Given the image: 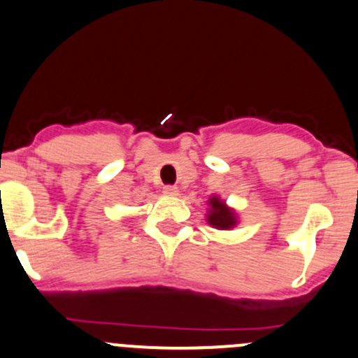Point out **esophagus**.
Returning a JSON list of instances; mask_svg holds the SVG:
<instances>
[{"instance_id": "esophagus-1", "label": "esophagus", "mask_w": 358, "mask_h": 358, "mask_svg": "<svg viewBox=\"0 0 358 358\" xmlns=\"http://www.w3.org/2000/svg\"><path fill=\"white\" fill-rule=\"evenodd\" d=\"M162 192H164L166 196H176V194H178V187H176V185H164Z\"/></svg>"}]
</instances>
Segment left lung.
I'll use <instances>...</instances> for the list:
<instances>
[{
    "label": "left lung",
    "mask_w": 358,
    "mask_h": 358,
    "mask_svg": "<svg viewBox=\"0 0 358 358\" xmlns=\"http://www.w3.org/2000/svg\"><path fill=\"white\" fill-rule=\"evenodd\" d=\"M209 204H211V211L208 215V222L215 229L227 230L236 225V215L232 213V209L227 208L225 202L220 201L218 197H213V199H209Z\"/></svg>",
    "instance_id": "left-lung-1"
}]
</instances>
